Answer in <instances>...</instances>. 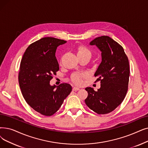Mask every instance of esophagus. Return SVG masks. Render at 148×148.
<instances>
[{"label":"esophagus","instance_id":"1","mask_svg":"<svg viewBox=\"0 0 148 148\" xmlns=\"http://www.w3.org/2000/svg\"><path fill=\"white\" fill-rule=\"evenodd\" d=\"M80 89V88H78V87H73V91H79V90Z\"/></svg>","mask_w":148,"mask_h":148}]
</instances>
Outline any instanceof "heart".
Wrapping results in <instances>:
<instances>
[{
    "label": "heart",
    "instance_id": "b5f03b06",
    "mask_svg": "<svg viewBox=\"0 0 148 148\" xmlns=\"http://www.w3.org/2000/svg\"><path fill=\"white\" fill-rule=\"evenodd\" d=\"M77 54V56L91 55L90 51L85 47L83 45H80L77 47L76 49ZM86 74L85 73H75L71 75V80L76 85H81L83 83V79L85 77Z\"/></svg>",
    "mask_w": 148,
    "mask_h": 148
}]
</instances>
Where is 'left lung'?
Segmentation results:
<instances>
[{
  "instance_id": "obj_1",
  "label": "left lung",
  "mask_w": 148,
  "mask_h": 148,
  "mask_svg": "<svg viewBox=\"0 0 148 148\" xmlns=\"http://www.w3.org/2000/svg\"><path fill=\"white\" fill-rule=\"evenodd\" d=\"M101 52V62L94 76L100 81V88L94 91L85 88L88 97L86 105L99 114L114 111L123 101L127 91L130 74L129 60L120 44L107 36L95 38L89 43Z\"/></svg>"
}]
</instances>
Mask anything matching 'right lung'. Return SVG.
<instances>
[{
  "mask_svg": "<svg viewBox=\"0 0 148 148\" xmlns=\"http://www.w3.org/2000/svg\"><path fill=\"white\" fill-rule=\"evenodd\" d=\"M66 42L54 37L42 38L30 45L21 60L18 83L23 97L34 110L46 116L58 111L72 91L68 83L58 86L49 83L59 69L57 48Z\"/></svg>",
  "mask_w": 148,
  "mask_h": 148,
  "instance_id": "obj_1",
  "label": "right lung"
}]
</instances>
